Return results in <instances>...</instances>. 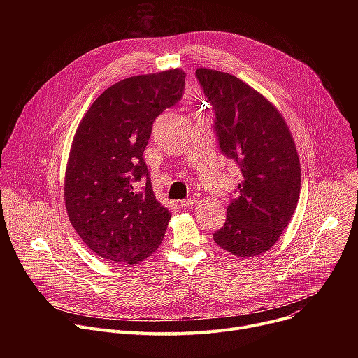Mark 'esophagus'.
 Here are the masks:
<instances>
[{
    "instance_id": "esophagus-1",
    "label": "esophagus",
    "mask_w": 358,
    "mask_h": 358,
    "mask_svg": "<svg viewBox=\"0 0 358 358\" xmlns=\"http://www.w3.org/2000/svg\"><path fill=\"white\" fill-rule=\"evenodd\" d=\"M195 202H196L195 198H188V199H180V201H178L180 207H191L192 203H195Z\"/></svg>"
}]
</instances>
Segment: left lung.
I'll list each match as a JSON object with an SVG mask.
<instances>
[{
  "label": "left lung",
  "mask_w": 358,
  "mask_h": 358,
  "mask_svg": "<svg viewBox=\"0 0 358 358\" xmlns=\"http://www.w3.org/2000/svg\"><path fill=\"white\" fill-rule=\"evenodd\" d=\"M195 76L214 109L220 150L241 173L214 241L239 258L271 249L294 214L300 162L286 122L259 92L234 75L199 68Z\"/></svg>",
  "instance_id": "1"
}]
</instances>
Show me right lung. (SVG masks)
Wrapping results in <instances>:
<instances>
[{
  "instance_id": "obj_1",
  "label": "right lung",
  "mask_w": 358,
  "mask_h": 358,
  "mask_svg": "<svg viewBox=\"0 0 358 358\" xmlns=\"http://www.w3.org/2000/svg\"><path fill=\"white\" fill-rule=\"evenodd\" d=\"M184 86L178 68L123 79L93 101L76 130L66 211L82 241L109 264L134 265L164 238L171 214L152 192L143 152L152 123L181 100Z\"/></svg>"
}]
</instances>
